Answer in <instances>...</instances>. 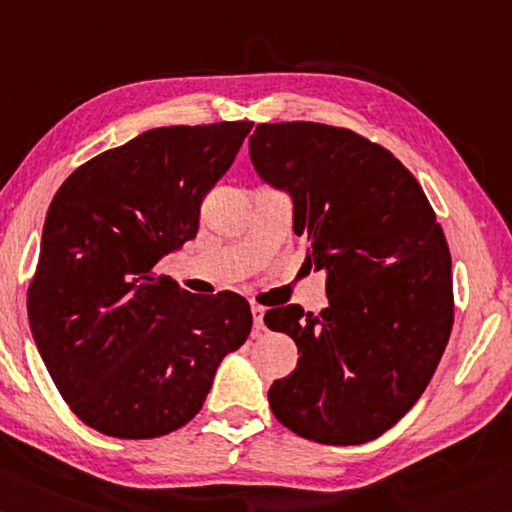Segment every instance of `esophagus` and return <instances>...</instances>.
<instances>
[{
	"instance_id": "obj_1",
	"label": "esophagus",
	"mask_w": 512,
	"mask_h": 512,
	"mask_svg": "<svg viewBox=\"0 0 512 512\" xmlns=\"http://www.w3.org/2000/svg\"><path fill=\"white\" fill-rule=\"evenodd\" d=\"M251 315H254V326L256 330H263V317H265V308L263 306H251Z\"/></svg>"
}]
</instances>
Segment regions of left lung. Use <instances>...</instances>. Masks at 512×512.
<instances>
[{
    "mask_svg": "<svg viewBox=\"0 0 512 512\" xmlns=\"http://www.w3.org/2000/svg\"><path fill=\"white\" fill-rule=\"evenodd\" d=\"M249 159L292 200V229L326 274L328 308L265 312L299 362L267 400L290 432L362 445L423 396L454 321L452 258L416 177L378 143L324 123H261Z\"/></svg>",
    "mask_w": 512,
    "mask_h": 512,
    "instance_id": "8db88e82",
    "label": "left lung"
}]
</instances>
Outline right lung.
I'll return each instance as SVG.
<instances>
[{
    "mask_svg": "<svg viewBox=\"0 0 512 512\" xmlns=\"http://www.w3.org/2000/svg\"><path fill=\"white\" fill-rule=\"evenodd\" d=\"M251 125L148 130L89 159L53 195L26 310L53 384L96 432H175L249 337L240 294L200 297L152 270L195 238L204 195Z\"/></svg>",
    "mask_w": 512,
    "mask_h": 512,
    "instance_id": "1",
    "label": "right lung"
}]
</instances>
